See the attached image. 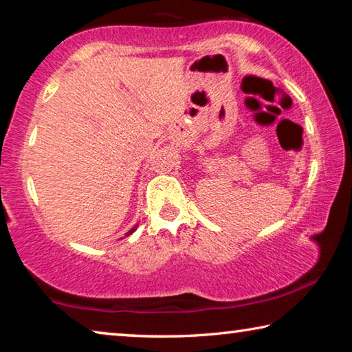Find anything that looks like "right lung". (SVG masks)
<instances>
[{
  "instance_id": "obj_1",
  "label": "right lung",
  "mask_w": 352,
  "mask_h": 352,
  "mask_svg": "<svg viewBox=\"0 0 352 352\" xmlns=\"http://www.w3.org/2000/svg\"><path fill=\"white\" fill-rule=\"evenodd\" d=\"M136 226H138V225H136ZM136 226H133V228H132V230H130V231H129V233H127V236H129V234H132V233H133V231H135V230H136Z\"/></svg>"
}]
</instances>
